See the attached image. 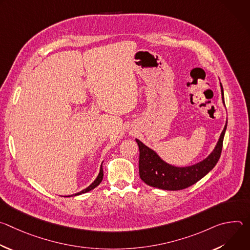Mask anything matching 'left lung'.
Returning <instances> with one entry per match:
<instances>
[{"label":"left lung","instance_id":"left-lung-1","mask_svg":"<svg viewBox=\"0 0 250 250\" xmlns=\"http://www.w3.org/2000/svg\"><path fill=\"white\" fill-rule=\"evenodd\" d=\"M220 85L223 104L226 106L222 83ZM227 125L228 120L212 151L200 162L188 166H175L167 163L156 151L146 146L138 138H135L139 147L138 167L141 180L148 186L168 191L182 190L197 183L218 163L222 153Z\"/></svg>","mask_w":250,"mask_h":250}]
</instances>
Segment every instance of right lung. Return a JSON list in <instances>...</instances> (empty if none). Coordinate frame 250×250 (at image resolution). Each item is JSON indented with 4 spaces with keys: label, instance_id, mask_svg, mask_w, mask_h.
<instances>
[{
    "label": "right lung",
    "instance_id": "right-lung-1",
    "mask_svg": "<svg viewBox=\"0 0 250 250\" xmlns=\"http://www.w3.org/2000/svg\"><path fill=\"white\" fill-rule=\"evenodd\" d=\"M103 177H104V172H103V163L101 164V167H100V171H99V174H98V176H97V178L96 179L94 180V182L91 184V185H89L87 188H85L84 190H82V191H80V192H78V193H76V194H73V195H70V196H66V197H73V196H78V195H81V194H84V193H87V192H89V191H91V190H93V189H95L101 182H102V180H103Z\"/></svg>",
    "mask_w": 250,
    "mask_h": 250
}]
</instances>
